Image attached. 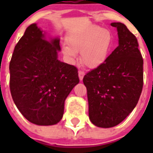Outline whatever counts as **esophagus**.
Returning a JSON list of instances; mask_svg holds the SVG:
<instances>
[{"label": "esophagus", "mask_w": 153, "mask_h": 153, "mask_svg": "<svg viewBox=\"0 0 153 153\" xmlns=\"http://www.w3.org/2000/svg\"><path fill=\"white\" fill-rule=\"evenodd\" d=\"M78 75H79V79H80V80H83V76H84V75H85V73L83 72V71H81V70H79V72H78Z\"/></svg>", "instance_id": "esophagus-1"}]
</instances>
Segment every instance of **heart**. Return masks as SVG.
Wrapping results in <instances>:
<instances>
[{
	"mask_svg": "<svg viewBox=\"0 0 153 153\" xmlns=\"http://www.w3.org/2000/svg\"><path fill=\"white\" fill-rule=\"evenodd\" d=\"M68 45H63L64 55L69 60L76 58L80 51L81 62L90 69L97 68L106 61L112 46V35L108 30L90 25L71 33Z\"/></svg>",
	"mask_w": 153,
	"mask_h": 153,
	"instance_id": "heart-1",
	"label": "heart"
}]
</instances>
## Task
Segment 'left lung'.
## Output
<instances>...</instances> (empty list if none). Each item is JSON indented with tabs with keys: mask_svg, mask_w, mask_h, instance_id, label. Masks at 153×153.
<instances>
[{
	"mask_svg": "<svg viewBox=\"0 0 153 153\" xmlns=\"http://www.w3.org/2000/svg\"><path fill=\"white\" fill-rule=\"evenodd\" d=\"M110 25L117 28L119 46L83 79L90 120L101 128L116 126L129 116L139 101L143 85V60L137 39L125 24L114 22Z\"/></svg>",
	"mask_w": 153,
	"mask_h": 153,
	"instance_id": "8db88e82",
	"label": "left lung"
}]
</instances>
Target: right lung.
Here are the masks:
<instances>
[{"mask_svg": "<svg viewBox=\"0 0 153 153\" xmlns=\"http://www.w3.org/2000/svg\"><path fill=\"white\" fill-rule=\"evenodd\" d=\"M30 24L14 47L10 89L16 106L29 122L55 125L63 118L65 100L79 82L74 66L58 60L60 38Z\"/></svg>", "mask_w": 153, "mask_h": 153, "instance_id": "add662e5", "label": "right lung"}]
</instances>
